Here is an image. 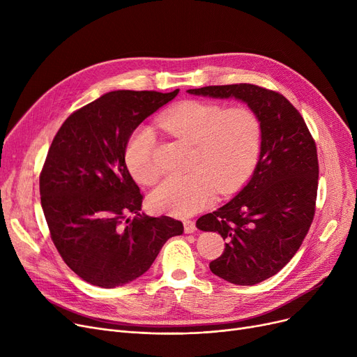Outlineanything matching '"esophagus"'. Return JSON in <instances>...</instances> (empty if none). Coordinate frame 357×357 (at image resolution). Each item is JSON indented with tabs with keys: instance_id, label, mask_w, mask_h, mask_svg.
<instances>
[{
	"instance_id": "obj_1",
	"label": "esophagus",
	"mask_w": 357,
	"mask_h": 357,
	"mask_svg": "<svg viewBox=\"0 0 357 357\" xmlns=\"http://www.w3.org/2000/svg\"><path fill=\"white\" fill-rule=\"evenodd\" d=\"M183 229H185V233H186V234H191V233H195V231H197L195 222H194V221H190V220L183 222Z\"/></svg>"
}]
</instances>
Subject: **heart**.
Segmentation results:
<instances>
[{"instance_id": "obj_1", "label": "heart", "mask_w": 357, "mask_h": 357, "mask_svg": "<svg viewBox=\"0 0 357 357\" xmlns=\"http://www.w3.org/2000/svg\"><path fill=\"white\" fill-rule=\"evenodd\" d=\"M159 126L191 144L192 172L167 178L156 186L150 195L156 211L190 217L207 207L215 190L226 194L238 188L257 162L261 126L256 112L246 105L226 108L208 101H183L162 114ZM153 153V131L137 127L126 143L124 160L130 174L142 183H152L159 176Z\"/></svg>"}]
</instances>
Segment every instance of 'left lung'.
Here are the masks:
<instances>
[{
  "label": "left lung",
  "mask_w": 357,
  "mask_h": 357,
  "mask_svg": "<svg viewBox=\"0 0 357 357\" xmlns=\"http://www.w3.org/2000/svg\"><path fill=\"white\" fill-rule=\"evenodd\" d=\"M186 92L236 98L260 120V152L250 179L227 204L197 221L199 230L226 240L211 272L234 285H256L288 264L310 230L318 186L315 142L298 109L275 91L236 84Z\"/></svg>",
  "instance_id": "left-lung-1"
}]
</instances>
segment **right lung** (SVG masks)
Returning <instances> with one entry per match:
<instances>
[{
  "label": "right lung",
  "mask_w": 357,
  "mask_h": 357,
  "mask_svg": "<svg viewBox=\"0 0 357 357\" xmlns=\"http://www.w3.org/2000/svg\"><path fill=\"white\" fill-rule=\"evenodd\" d=\"M178 92H107L70 114L52 142L40 174L42 208L65 264L91 285L137 279L165 243L183 233L178 220L140 213L143 195L124 160L130 135Z\"/></svg>",
  "instance_id": "1"
}]
</instances>
